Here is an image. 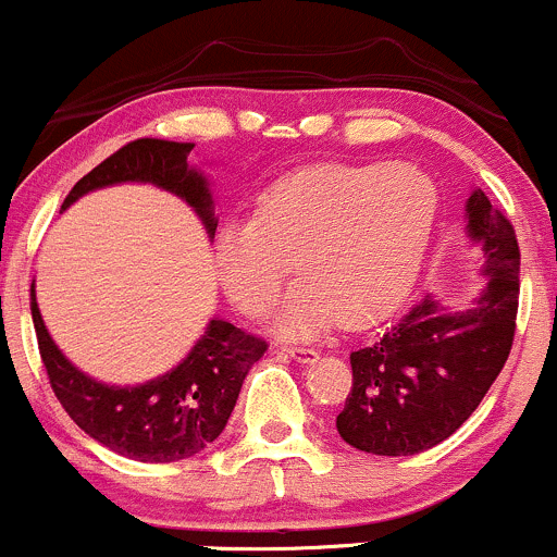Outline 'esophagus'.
Listing matches in <instances>:
<instances>
[{"instance_id":"34e87169","label":"esophagus","mask_w":557,"mask_h":557,"mask_svg":"<svg viewBox=\"0 0 557 557\" xmlns=\"http://www.w3.org/2000/svg\"><path fill=\"white\" fill-rule=\"evenodd\" d=\"M286 356L295 358L297 363H315L319 361V350L313 348H284Z\"/></svg>"}]
</instances>
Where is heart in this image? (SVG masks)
<instances>
[{
  "mask_svg": "<svg viewBox=\"0 0 557 557\" xmlns=\"http://www.w3.org/2000/svg\"><path fill=\"white\" fill-rule=\"evenodd\" d=\"M438 188L411 164H321L268 190L252 223L214 238L220 284L238 310L276 302L286 262L300 276L273 332L308 339L337 321L361 326L398 308L428 257Z\"/></svg>",
  "mask_w": 557,
  "mask_h": 557,
  "instance_id": "obj_1",
  "label": "heart"
}]
</instances>
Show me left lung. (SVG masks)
<instances>
[{
	"label": "left lung",
	"instance_id": "8db88e82",
	"mask_svg": "<svg viewBox=\"0 0 557 557\" xmlns=\"http://www.w3.org/2000/svg\"><path fill=\"white\" fill-rule=\"evenodd\" d=\"M465 233L486 284L465 308L424 297L374 343L350 352L352 387L337 433L358 451L409 457L462 428L512 348L520 252L510 220L481 188L465 201Z\"/></svg>",
	"mask_w": 557,
	"mask_h": 557
}]
</instances>
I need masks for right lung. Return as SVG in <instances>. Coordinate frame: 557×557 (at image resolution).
Listing matches in <instances>:
<instances>
[{
    "label": "right lung",
    "mask_w": 557,
    "mask_h": 557,
    "mask_svg": "<svg viewBox=\"0 0 557 557\" xmlns=\"http://www.w3.org/2000/svg\"><path fill=\"white\" fill-rule=\"evenodd\" d=\"M194 143L143 137L119 148L87 172L65 196V212L82 196L122 183H148L175 194L196 212L207 236L214 238L218 214L209 181L188 161ZM32 319L39 352L58 400L82 430L111 451L137 462H177L205 451L228 424L244 376L268 345L231 321L212 315L194 348L170 372L140 385H111L82 372L63 356L47 332L32 284Z\"/></svg>",
    "instance_id": "1"
}]
</instances>
